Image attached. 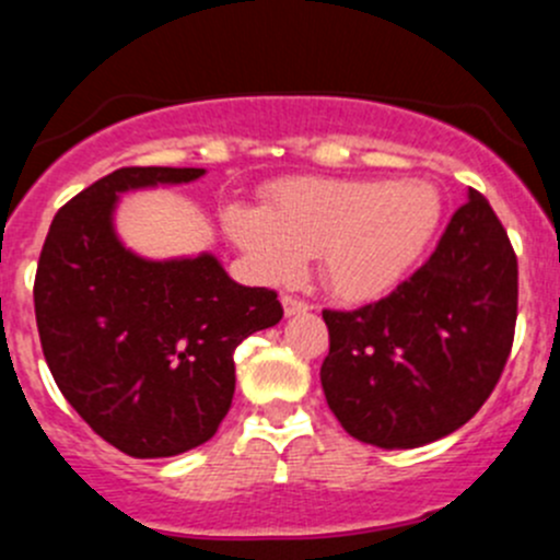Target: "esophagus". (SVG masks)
Wrapping results in <instances>:
<instances>
[{
	"label": "esophagus",
	"instance_id": "obj_1",
	"mask_svg": "<svg viewBox=\"0 0 560 560\" xmlns=\"http://www.w3.org/2000/svg\"><path fill=\"white\" fill-rule=\"evenodd\" d=\"M313 307L310 302H304V299L299 296H282V310H285V315H299V313H307V310Z\"/></svg>",
	"mask_w": 560,
	"mask_h": 560
}]
</instances>
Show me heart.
<instances>
[{
	"label": "heart",
	"mask_w": 560,
	"mask_h": 560,
	"mask_svg": "<svg viewBox=\"0 0 560 560\" xmlns=\"http://www.w3.org/2000/svg\"><path fill=\"white\" fill-rule=\"evenodd\" d=\"M441 223L428 182H364L296 176L275 182L261 207H229L225 234L258 278H299L318 256L324 285L346 302L389 293L419 261Z\"/></svg>",
	"instance_id": "1"
}]
</instances>
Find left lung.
Listing matches in <instances>:
<instances>
[{
	"instance_id": "1",
	"label": "left lung",
	"mask_w": 560,
	"mask_h": 560,
	"mask_svg": "<svg viewBox=\"0 0 560 560\" xmlns=\"http://www.w3.org/2000/svg\"><path fill=\"white\" fill-rule=\"evenodd\" d=\"M320 386L348 435L413 450L455 433L495 389L517 320V256L481 192L389 296L324 310Z\"/></svg>"
}]
</instances>
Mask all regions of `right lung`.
Returning a JSON list of instances; mask_svg holds the SVG:
<instances>
[{"instance_id":"right-lung-1","label":"right lung","mask_w":560,"mask_h":560,"mask_svg":"<svg viewBox=\"0 0 560 560\" xmlns=\"http://www.w3.org/2000/svg\"><path fill=\"white\" fill-rule=\"evenodd\" d=\"M203 168L130 165L65 203L35 275L43 357L65 400L130 457L207 444L234 400V351L282 318L278 293L234 282L209 253L147 261L119 242V192Z\"/></svg>"}]
</instances>
